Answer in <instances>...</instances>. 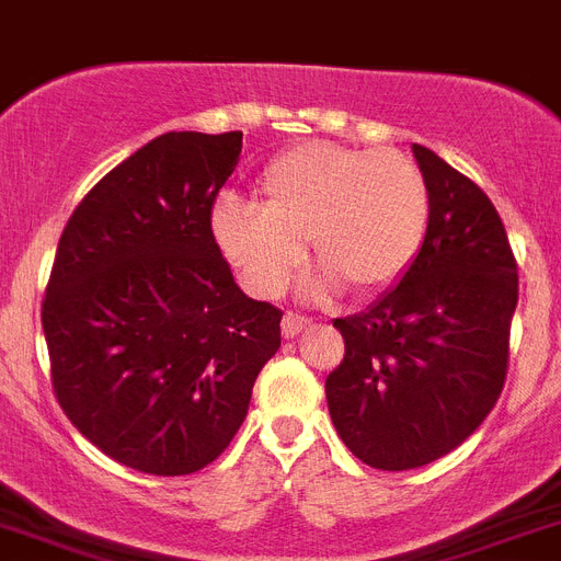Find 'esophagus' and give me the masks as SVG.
Instances as JSON below:
<instances>
[{
	"label": "esophagus",
	"mask_w": 561,
	"mask_h": 561,
	"mask_svg": "<svg viewBox=\"0 0 561 561\" xmlns=\"http://www.w3.org/2000/svg\"><path fill=\"white\" fill-rule=\"evenodd\" d=\"M307 327H309V318H304V314H295V312H286L284 321H280V332H284V337L300 335V332L307 330Z\"/></svg>",
	"instance_id": "1"
}]
</instances>
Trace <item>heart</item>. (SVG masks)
<instances>
[{"label":"heart","mask_w":561,"mask_h":561,"mask_svg":"<svg viewBox=\"0 0 561 561\" xmlns=\"http://www.w3.org/2000/svg\"><path fill=\"white\" fill-rule=\"evenodd\" d=\"M427 180L392 148L300 142L266 163L254 206L224 197L211 231L257 298H277L304 263V240L323 263L314 295L341 280L355 295L387 289L410 270L427 231Z\"/></svg>","instance_id":"obj_1"}]
</instances>
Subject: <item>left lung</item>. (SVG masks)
Wrapping results in <instances>:
<instances>
[{"instance_id": "obj_1", "label": "left lung", "mask_w": 561, "mask_h": 561, "mask_svg": "<svg viewBox=\"0 0 561 561\" xmlns=\"http://www.w3.org/2000/svg\"><path fill=\"white\" fill-rule=\"evenodd\" d=\"M413 154L430 194L424 243L367 312L335 318L344 360L327 375L337 436L375 470L424 467L473 436L502 396L519 300L488 194L430 148Z\"/></svg>"}]
</instances>
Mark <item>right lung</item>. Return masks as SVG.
I'll return each instance as SVG.
<instances>
[{"label":"right lung","mask_w":561,"mask_h":561,"mask_svg":"<svg viewBox=\"0 0 561 561\" xmlns=\"http://www.w3.org/2000/svg\"><path fill=\"white\" fill-rule=\"evenodd\" d=\"M243 131H169L65 224L42 330L54 396L88 442L148 476L211 465L247 419L284 312L247 298L211 231Z\"/></svg>","instance_id":"obj_1"}]
</instances>
